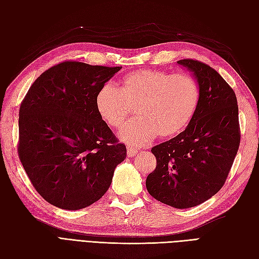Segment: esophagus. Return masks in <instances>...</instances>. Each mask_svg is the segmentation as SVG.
I'll list each match as a JSON object with an SVG mask.
<instances>
[{
    "label": "esophagus",
    "mask_w": 259,
    "mask_h": 259,
    "mask_svg": "<svg viewBox=\"0 0 259 259\" xmlns=\"http://www.w3.org/2000/svg\"><path fill=\"white\" fill-rule=\"evenodd\" d=\"M137 152H138L137 149L133 148V147H127V155H128V156L135 155V154H137Z\"/></svg>",
    "instance_id": "1"
}]
</instances>
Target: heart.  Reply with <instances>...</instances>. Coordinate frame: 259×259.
Returning <instances> with one entry per match:
<instances>
[{
    "mask_svg": "<svg viewBox=\"0 0 259 259\" xmlns=\"http://www.w3.org/2000/svg\"><path fill=\"white\" fill-rule=\"evenodd\" d=\"M200 100L199 84L190 74L142 69L125 75L119 88L110 83L101 86L95 104L101 120L115 130L135 108L138 117L125 125L120 138L143 146L158 135L167 138L182 133L197 113Z\"/></svg>",
    "mask_w": 259,
    "mask_h": 259,
    "instance_id": "obj_1",
    "label": "heart"
}]
</instances>
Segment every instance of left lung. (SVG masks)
<instances>
[{
    "label": "left lung",
    "instance_id": "left-lung-1",
    "mask_svg": "<svg viewBox=\"0 0 259 259\" xmlns=\"http://www.w3.org/2000/svg\"><path fill=\"white\" fill-rule=\"evenodd\" d=\"M177 62L197 79L200 105L184 132L151 149L156 166L146 187L164 204L189 208L213 197L226 183L240 146L239 108L236 94L215 69L194 59Z\"/></svg>",
    "mask_w": 259,
    "mask_h": 259
}]
</instances>
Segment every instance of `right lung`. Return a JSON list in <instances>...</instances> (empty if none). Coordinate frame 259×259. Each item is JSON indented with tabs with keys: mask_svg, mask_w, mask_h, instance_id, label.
I'll return each instance as SVG.
<instances>
[{
	"mask_svg": "<svg viewBox=\"0 0 259 259\" xmlns=\"http://www.w3.org/2000/svg\"><path fill=\"white\" fill-rule=\"evenodd\" d=\"M121 69L60 62L38 76L22 100L19 159L34 189L54 206L76 210L95 203L126 158V147L95 104L101 86Z\"/></svg>",
	"mask_w": 259,
	"mask_h": 259,
	"instance_id": "1",
	"label": "right lung"
}]
</instances>
